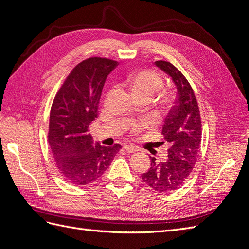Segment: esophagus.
<instances>
[{"mask_svg":"<svg viewBox=\"0 0 249 249\" xmlns=\"http://www.w3.org/2000/svg\"><path fill=\"white\" fill-rule=\"evenodd\" d=\"M124 148L126 150L127 153H135V152H137V150H138L137 147L132 146V145H124Z\"/></svg>","mask_w":249,"mask_h":249,"instance_id":"34e87169","label":"esophagus"}]
</instances>
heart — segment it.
<instances>
[{"label":"heart","mask_w":249,"mask_h":249,"mask_svg":"<svg viewBox=\"0 0 249 249\" xmlns=\"http://www.w3.org/2000/svg\"><path fill=\"white\" fill-rule=\"evenodd\" d=\"M127 84L131 87L134 95H143L153 99L162 88L163 81L156 71L150 70H143L132 73L129 79H127ZM171 102L172 94L168 93L165 95L163 103L165 105H169ZM148 126V122H137L131 124L130 129L132 133L137 134Z\"/></svg>","instance_id":"b5f03b06"}]
</instances>
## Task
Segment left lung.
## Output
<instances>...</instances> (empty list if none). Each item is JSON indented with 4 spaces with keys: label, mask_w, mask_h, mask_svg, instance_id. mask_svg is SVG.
<instances>
[{
    "label": "left lung",
    "mask_w": 249,
    "mask_h": 249,
    "mask_svg": "<svg viewBox=\"0 0 249 249\" xmlns=\"http://www.w3.org/2000/svg\"><path fill=\"white\" fill-rule=\"evenodd\" d=\"M177 87V97L164 120L162 135L168 142L167 158H150V168L141 175L142 180L158 192H168L182 186L197 161L201 141V122L196 97L189 82L175 65L156 61Z\"/></svg>",
    "instance_id": "1"
}]
</instances>
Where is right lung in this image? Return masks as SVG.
<instances>
[{"label": "right lung", "mask_w": 249, "mask_h": 249, "mask_svg": "<svg viewBox=\"0 0 249 249\" xmlns=\"http://www.w3.org/2000/svg\"><path fill=\"white\" fill-rule=\"evenodd\" d=\"M116 65L107 58L84 60L71 71L53 102L49 144L62 178L76 186L99 178L122 148L93 143L88 131L97 117L105 82Z\"/></svg>", "instance_id": "obj_1"}]
</instances>
